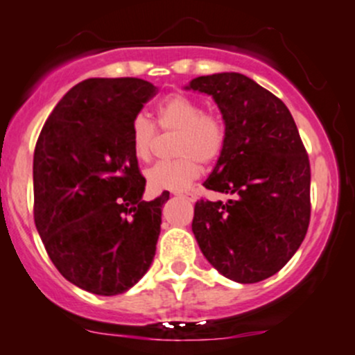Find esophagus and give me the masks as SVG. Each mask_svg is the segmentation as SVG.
Returning a JSON list of instances; mask_svg holds the SVG:
<instances>
[{
  "label": "esophagus",
  "mask_w": 355,
  "mask_h": 355,
  "mask_svg": "<svg viewBox=\"0 0 355 355\" xmlns=\"http://www.w3.org/2000/svg\"><path fill=\"white\" fill-rule=\"evenodd\" d=\"M175 196L184 197V199L190 200V202H193V200H196V193H193V192H175Z\"/></svg>",
  "instance_id": "obj_1"
}]
</instances>
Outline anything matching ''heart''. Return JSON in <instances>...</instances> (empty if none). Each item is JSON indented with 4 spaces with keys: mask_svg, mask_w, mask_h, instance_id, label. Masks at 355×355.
<instances>
[{
    "mask_svg": "<svg viewBox=\"0 0 355 355\" xmlns=\"http://www.w3.org/2000/svg\"><path fill=\"white\" fill-rule=\"evenodd\" d=\"M156 125L175 132L173 155L178 158L156 163L149 168L148 185L156 192L187 189L200 175V162L214 163L226 144V125L218 115L204 112L202 103L187 95H173L156 109ZM130 146L139 162H149L155 151L156 128L146 115H136L130 122Z\"/></svg>",
    "mask_w": 355,
    "mask_h": 355,
    "instance_id": "heart-1",
    "label": "heart"
}]
</instances>
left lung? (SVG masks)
Returning a JSON list of instances; mask_svg holds the SVG:
<instances>
[{
	"instance_id": "1",
	"label": "left lung",
	"mask_w": 355,
	"mask_h": 355,
	"mask_svg": "<svg viewBox=\"0 0 355 355\" xmlns=\"http://www.w3.org/2000/svg\"><path fill=\"white\" fill-rule=\"evenodd\" d=\"M185 88L211 95L226 125L225 149L204 187L234 196L197 200L196 240L219 274L260 282L289 262L308 231V153L284 102L245 74L199 76Z\"/></svg>"
}]
</instances>
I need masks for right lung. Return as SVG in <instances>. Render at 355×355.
Wrapping results in <instances>:
<instances>
[{
    "instance_id": "right-lung-1",
    "label": "right lung",
    "mask_w": 355,
    "mask_h": 355,
    "mask_svg": "<svg viewBox=\"0 0 355 355\" xmlns=\"http://www.w3.org/2000/svg\"><path fill=\"white\" fill-rule=\"evenodd\" d=\"M155 95L139 78H89L62 96L37 139V231L62 277L88 293H125L155 259L170 192L143 200L129 134Z\"/></svg>"
}]
</instances>
